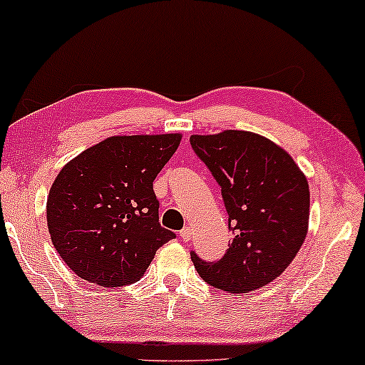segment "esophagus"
<instances>
[{
	"label": "esophagus",
	"mask_w": 365,
	"mask_h": 365,
	"mask_svg": "<svg viewBox=\"0 0 365 365\" xmlns=\"http://www.w3.org/2000/svg\"><path fill=\"white\" fill-rule=\"evenodd\" d=\"M179 236H181V238H182L184 241H189V240H191V238H192L191 228H187V226H186V228H184V230H181V231H179Z\"/></svg>",
	"instance_id": "1"
}]
</instances>
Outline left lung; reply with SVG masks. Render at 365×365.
Segmentation results:
<instances>
[{
    "label": "left lung",
    "mask_w": 365,
    "mask_h": 365,
    "mask_svg": "<svg viewBox=\"0 0 365 365\" xmlns=\"http://www.w3.org/2000/svg\"><path fill=\"white\" fill-rule=\"evenodd\" d=\"M191 148L221 187L235 233L225 257L191 259L205 282L250 293L275 280L293 262L309 231V182L292 155L246 130L191 135Z\"/></svg>",
    "instance_id": "obj_1"
}]
</instances>
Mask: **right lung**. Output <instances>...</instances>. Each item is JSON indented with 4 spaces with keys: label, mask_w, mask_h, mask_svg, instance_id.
I'll return each mask as SVG.
<instances>
[{
    "label": "right lung",
    "mask_w": 365,
    "mask_h": 365,
    "mask_svg": "<svg viewBox=\"0 0 365 365\" xmlns=\"http://www.w3.org/2000/svg\"><path fill=\"white\" fill-rule=\"evenodd\" d=\"M181 137H108L58 173L46 223L55 250L82 280L108 288L134 283L160 246L176 238L159 223L153 182Z\"/></svg>",
    "instance_id": "1"
}]
</instances>
